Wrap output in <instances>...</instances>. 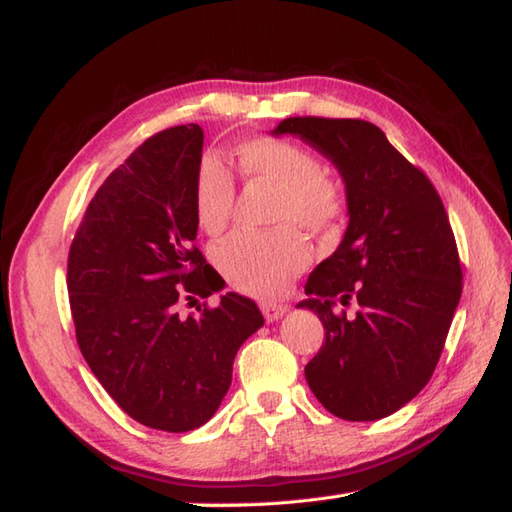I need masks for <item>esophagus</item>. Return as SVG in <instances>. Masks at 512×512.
I'll list each match as a JSON object with an SVG mask.
<instances>
[{
	"label": "esophagus",
	"mask_w": 512,
	"mask_h": 512,
	"mask_svg": "<svg viewBox=\"0 0 512 512\" xmlns=\"http://www.w3.org/2000/svg\"><path fill=\"white\" fill-rule=\"evenodd\" d=\"M259 310H262V314H264V319H266L268 323H273V321H277L279 317H284V314L288 312V306H286V303H273V301H262V303H259Z\"/></svg>",
	"instance_id": "34e87169"
}]
</instances>
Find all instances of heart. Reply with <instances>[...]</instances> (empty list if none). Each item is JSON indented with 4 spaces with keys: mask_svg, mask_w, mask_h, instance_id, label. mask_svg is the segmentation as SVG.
<instances>
[{
    "mask_svg": "<svg viewBox=\"0 0 512 512\" xmlns=\"http://www.w3.org/2000/svg\"><path fill=\"white\" fill-rule=\"evenodd\" d=\"M235 165L244 182L277 187L275 222L266 233H235L215 248V266L228 286L248 297L275 299L290 288L306 264L310 248L292 227L310 235H334L345 222L347 195L341 182L321 171V160L310 149L284 138H255L235 151ZM235 182L215 158H204L195 171L193 211L200 228L220 235L235 211Z\"/></svg>",
    "mask_w": 512,
    "mask_h": 512,
    "instance_id": "1",
    "label": "heart"
}]
</instances>
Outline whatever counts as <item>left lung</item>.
<instances>
[{
  "mask_svg": "<svg viewBox=\"0 0 512 512\" xmlns=\"http://www.w3.org/2000/svg\"><path fill=\"white\" fill-rule=\"evenodd\" d=\"M297 134L345 180L350 224L341 246L308 277L325 341L306 380L336 418L378 420L429 383L462 295L458 244L440 195L420 167L361 118L295 116ZM357 303L347 318L335 303Z\"/></svg>",
  "mask_w": 512,
  "mask_h": 512,
  "instance_id": "8db88e82",
  "label": "left lung"
}]
</instances>
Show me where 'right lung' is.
<instances>
[{
  "mask_svg": "<svg viewBox=\"0 0 512 512\" xmlns=\"http://www.w3.org/2000/svg\"><path fill=\"white\" fill-rule=\"evenodd\" d=\"M200 125L162 129L94 193L68 255L76 343L129 418L151 429H198L231 387L233 361L264 325L255 301L226 292L180 317L184 301L224 286L195 246Z\"/></svg>",
  "mask_w": 512,
  "mask_h": 512,
  "instance_id": "add662e5",
  "label": "right lung"
}]
</instances>
